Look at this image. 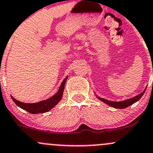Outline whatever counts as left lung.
<instances>
[{"instance_id":"8db88e82","label":"left lung","mask_w":153,"mask_h":153,"mask_svg":"<svg viewBox=\"0 0 153 153\" xmlns=\"http://www.w3.org/2000/svg\"><path fill=\"white\" fill-rule=\"evenodd\" d=\"M145 90L143 91L141 94H139V95L136 96V97L131 98V99L121 101V102H113V101L107 100L103 99V98H99V99L101 101L105 102V103L108 104V105H109L110 106H112V107L114 108H125L128 107V106L132 105V104H133L134 102H137V101L139 100L141 97H142L144 91H145Z\"/></svg>"}]
</instances>
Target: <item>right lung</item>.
I'll use <instances>...</instances> for the list:
<instances>
[{"mask_svg":"<svg viewBox=\"0 0 153 153\" xmlns=\"http://www.w3.org/2000/svg\"><path fill=\"white\" fill-rule=\"evenodd\" d=\"M67 77L64 78V81H62L59 91H58V92L56 93L55 95H53V97H51L48 100H45L44 101H40V102H36V103H25V102H21L20 101L17 100H15L12 97V99L17 106L24 109V110L27 111L29 112L30 114L45 113V112L51 110V108H53L61 100L62 97V94H63L64 84H65V82L67 81Z\"/></svg>","mask_w":153,"mask_h":153,"instance_id":"obj_1","label":"right lung"}]
</instances>
